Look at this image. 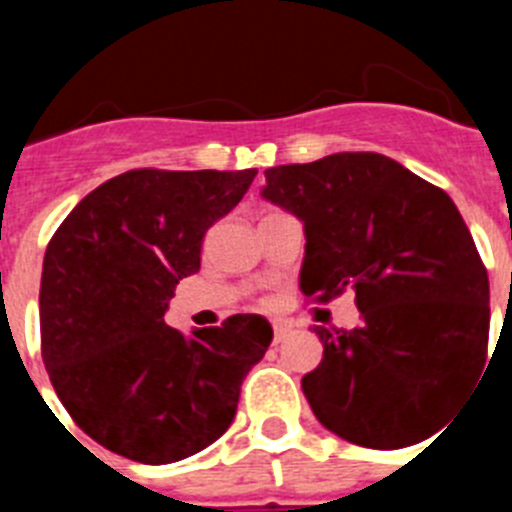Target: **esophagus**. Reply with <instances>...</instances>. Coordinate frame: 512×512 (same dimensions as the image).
<instances>
[{"label": "esophagus", "instance_id": "34e87169", "mask_svg": "<svg viewBox=\"0 0 512 512\" xmlns=\"http://www.w3.org/2000/svg\"><path fill=\"white\" fill-rule=\"evenodd\" d=\"M289 333H292V328L287 323H274V343H282Z\"/></svg>", "mask_w": 512, "mask_h": 512}]
</instances>
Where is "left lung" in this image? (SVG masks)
<instances>
[{"mask_svg": "<svg viewBox=\"0 0 512 512\" xmlns=\"http://www.w3.org/2000/svg\"><path fill=\"white\" fill-rule=\"evenodd\" d=\"M264 176L266 200L305 223L307 302L356 292V328H315L323 361L302 377L315 418L366 449L433 436L482 374L490 341V279L464 217L382 153Z\"/></svg>", "mask_w": 512, "mask_h": 512, "instance_id": "left-lung-1", "label": "left lung"}]
</instances>
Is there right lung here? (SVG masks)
Returning a JSON list of instances; mask_svg holds the SVG:
<instances>
[{
    "mask_svg": "<svg viewBox=\"0 0 512 512\" xmlns=\"http://www.w3.org/2000/svg\"><path fill=\"white\" fill-rule=\"evenodd\" d=\"M256 174L125 171L53 233L40 279V354L63 408L104 449L171 464L233 423L271 325L230 315L220 328L182 333L164 312L179 279L200 271L205 233Z\"/></svg>",
    "mask_w": 512,
    "mask_h": 512,
    "instance_id": "1",
    "label": "right lung"
}]
</instances>
